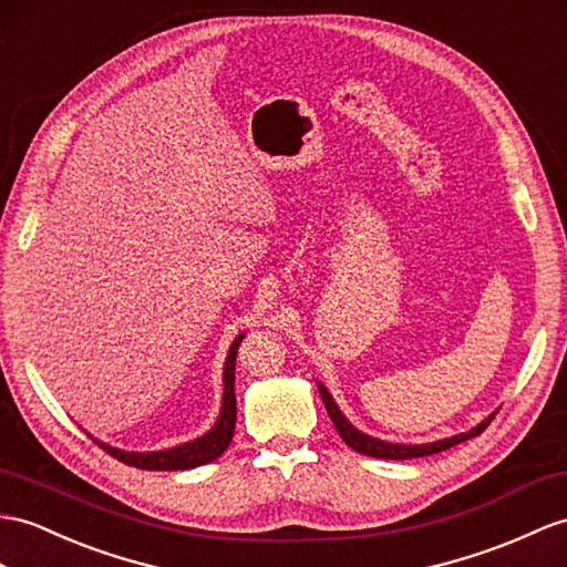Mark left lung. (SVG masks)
Masks as SVG:
<instances>
[{"mask_svg":"<svg viewBox=\"0 0 567 567\" xmlns=\"http://www.w3.org/2000/svg\"><path fill=\"white\" fill-rule=\"evenodd\" d=\"M317 388H320L324 409H327L329 419H331V423H334L337 433L341 435L343 443H347L351 450L361 452V454H368V457H375V460H413V457H427V454L450 450V447H454V445L464 443V440H468V437L481 435V433L488 427V423L493 421V416H491V419L483 421L481 425H476L474 431L462 433V435H454V437H447V440H437V443H431V445H392V443H382V440H375V437H370V435H363L361 431H355V427H353L347 419H343V413L339 411V406L334 404V399L329 396V392L322 388V384H317Z\"/></svg>","mask_w":567,"mask_h":567,"instance_id":"obj_1","label":"left lung"}]
</instances>
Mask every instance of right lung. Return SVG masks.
<instances>
[{"label": "right lung", "mask_w": 567, "mask_h": 567, "mask_svg": "<svg viewBox=\"0 0 567 567\" xmlns=\"http://www.w3.org/2000/svg\"><path fill=\"white\" fill-rule=\"evenodd\" d=\"M245 334H240L236 341L230 343V351L226 358L224 368V406H220V416L209 433L197 437L195 443H185L173 450L163 452H122L110 445H101L110 457L120 460L122 464L134 466V468H146V472H177V468H195L202 464H209L218 460L220 454L226 452L230 445L233 433H236V419H238V404H236V355L238 347Z\"/></svg>", "instance_id": "obj_1"}]
</instances>
